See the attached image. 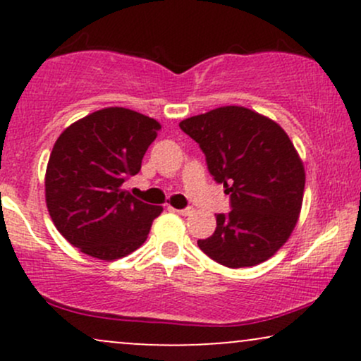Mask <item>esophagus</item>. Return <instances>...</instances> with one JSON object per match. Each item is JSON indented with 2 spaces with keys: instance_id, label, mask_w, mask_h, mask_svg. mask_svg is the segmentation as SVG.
I'll list each match as a JSON object with an SVG mask.
<instances>
[{
  "instance_id": "34e87169",
  "label": "esophagus",
  "mask_w": 361,
  "mask_h": 361,
  "mask_svg": "<svg viewBox=\"0 0 361 361\" xmlns=\"http://www.w3.org/2000/svg\"><path fill=\"white\" fill-rule=\"evenodd\" d=\"M173 210H175V212L180 214V215H192L193 214L192 207H186V209H173Z\"/></svg>"
}]
</instances>
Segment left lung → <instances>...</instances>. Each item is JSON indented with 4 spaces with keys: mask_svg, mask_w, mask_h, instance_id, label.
Returning a JSON list of instances; mask_svg holds the SVG:
<instances>
[{
    "mask_svg": "<svg viewBox=\"0 0 361 361\" xmlns=\"http://www.w3.org/2000/svg\"><path fill=\"white\" fill-rule=\"evenodd\" d=\"M204 151L207 166L231 195L215 233L198 239L209 258L227 268L255 267L287 243L299 221L305 171L287 132L244 106H221L180 122Z\"/></svg>",
    "mask_w": 361,
    "mask_h": 361,
    "instance_id": "left-lung-1",
    "label": "left lung"
}]
</instances>
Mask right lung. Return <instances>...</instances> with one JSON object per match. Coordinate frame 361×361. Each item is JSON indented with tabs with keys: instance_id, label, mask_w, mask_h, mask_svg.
Listing matches in <instances>:
<instances>
[{
	"instance_id": "right-lung-1",
	"label": "right lung",
	"mask_w": 361,
	"mask_h": 361,
	"mask_svg": "<svg viewBox=\"0 0 361 361\" xmlns=\"http://www.w3.org/2000/svg\"><path fill=\"white\" fill-rule=\"evenodd\" d=\"M161 123L139 111L110 106L66 128L45 171V204L57 231L81 252L114 261L144 244L163 207L122 188L137 175Z\"/></svg>"
}]
</instances>
